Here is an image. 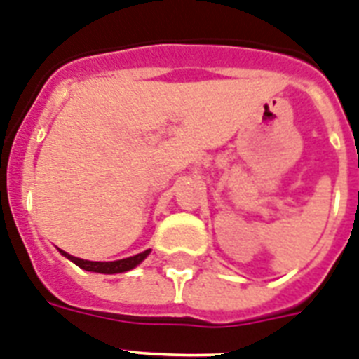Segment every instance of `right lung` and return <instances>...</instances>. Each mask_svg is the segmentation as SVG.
Masks as SVG:
<instances>
[{"label": "right lung", "instance_id": "right-lung-1", "mask_svg": "<svg viewBox=\"0 0 359 359\" xmlns=\"http://www.w3.org/2000/svg\"><path fill=\"white\" fill-rule=\"evenodd\" d=\"M60 253L69 259L71 262H75L79 268L86 269V271H95V273H106V275H114V273H124V271H130L135 266H139L143 262L144 259L148 257L150 250L143 251V253L133 255V257H128V259H121V260H114V262H93V260H84V259H76L73 255L66 253V251H62Z\"/></svg>", "mask_w": 359, "mask_h": 359}]
</instances>
